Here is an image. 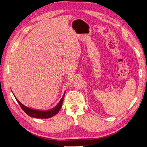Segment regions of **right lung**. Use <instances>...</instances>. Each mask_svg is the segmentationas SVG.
I'll use <instances>...</instances> for the list:
<instances>
[{
	"label": "right lung",
	"mask_w": 147,
	"mask_h": 147,
	"mask_svg": "<svg viewBox=\"0 0 147 147\" xmlns=\"http://www.w3.org/2000/svg\"><path fill=\"white\" fill-rule=\"evenodd\" d=\"M64 95H65V93H64L63 96L62 97L60 102H59V104L56 105L54 108L51 109V110H48V111H45L35 110V109H30L29 107H27L26 106L24 105L23 104H22L16 98V97L15 96H14V97L16 99V100L18 102V104H20V105L21 106V109H23V111L25 112L26 114L28 115L29 116L33 117H36V118H40V119H47V118L53 117L56 114L58 113V112L61 110V109L62 107V103H63V100H64Z\"/></svg>",
	"instance_id": "obj_1"
}]
</instances>
